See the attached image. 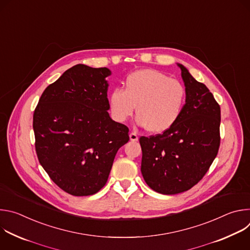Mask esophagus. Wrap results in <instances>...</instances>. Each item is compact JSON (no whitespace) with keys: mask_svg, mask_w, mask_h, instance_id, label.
I'll return each mask as SVG.
<instances>
[{"mask_svg":"<svg viewBox=\"0 0 250 250\" xmlns=\"http://www.w3.org/2000/svg\"><path fill=\"white\" fill-rule=\"evenodd\" d=\"M129 138H130L131 141H137L138 140V136H137V134L135 132H130Z\"/></svg>","mask_w":250,"mask_h":250,"instance_id":"esophagus-1","label":"esophagus"}]
</instances>
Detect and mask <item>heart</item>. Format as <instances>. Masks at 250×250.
Here are the masks:
<instances>
[{"mask_svg": "<svg viewBox=\"0 0 250 250\" xmlns=\"http://www.w3.org/2000/svg\"><path fill=\"white\" fill-rule=\"evenodd\" d=\"M185 97L180 81L155 69H140L125 78V89L113 90L110 108L118 122H125L137 105L136 123L150 132L159 133L170 128L179 118Z\"/></svg>", "mask_w": 250, "mask_h": 250, "instance_id": "b5f03b06", "label": "heart"}]
</instances>
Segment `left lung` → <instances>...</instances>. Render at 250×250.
I'll list each match as a JSON object with an SVG mask.
<instances>
[{"label":"left lung","instance_id":"8db88e82","mask_svg":"<svg viewBox=\"0 0 250 250\" xmlns=\"http://www.w3.org/2000/svg\"><path fill=\"white\" fill-rule=\"evenodd\" d=\"M186 104L175 124L141 136V173L155 192L175 195L194 187L215 160L221 144V108L212 94L182 65Z\"/></svg>","mask_w":250,"mask_h":250}]
</instances>
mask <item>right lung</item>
<instances>
[{
    "mask_svg": "<svg viewBox=\"0 0 250 250\" xmlns=\"http://www.w3.org/2000/svg\"><path fill=\"white\" fill-rule=\"evenodd\" d=\"M111 71L71 67L42 93L33 113L35 151L50 179L73 196H90L108 181L128 127L110 118Z\"/></svg>",
    "mask_w": 250,
    "mask_h": 250,
    "instance_id": "add662e5",
    "label": "right lung"
}]
</instances>
